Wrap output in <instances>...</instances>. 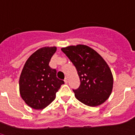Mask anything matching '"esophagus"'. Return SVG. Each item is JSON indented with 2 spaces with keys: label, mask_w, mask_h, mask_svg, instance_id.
<instances>
[{
  "label": "esophagus",
  "mask_w": 135,
  "mask_h": 135,
  "mask_svg": "<svg viewBox=\"0 0 135 135\" xmlns=\"http://www.w3.org/2000/svg\"><path fill=\"white\" fill-rule=\"evenodd\" d=\"M64 82H65V83H68V78H65V79H64Z\"/></svg>",
  "instance_id": "1"
}]
</instances>
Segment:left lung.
Masks as SVG:
<instances>
[{
    "label": "left lung",
    "instance_id": "left-lung-1",
    "mask_svg": "<svg viewBox=\"0 0 135 135\" xmlns=\"http://www.w3.org/2000/svg\"><path fill=\"white\" fill-rule=\"evenodd\" d=\"M61 51L75 66L80 85L73 91L77 99L90 107L102 104L109 98L113 84L111 69L104 59L90 47L69 46Z\"/></svg>",
    "mask_w": 135,
    "mask_h": 135
}]
</instances>
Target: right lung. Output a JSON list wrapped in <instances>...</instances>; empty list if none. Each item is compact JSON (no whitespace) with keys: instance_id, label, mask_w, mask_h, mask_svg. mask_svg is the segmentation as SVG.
Masks as SVG:
<instances>
[{"instance_id":"obj_1","label":"right lung","mask_w":135,"mask_h":135,"mask_svg":"<svg viewBox=\"0 0 135 135\" xmlns=\"http://www.w3.org/2000/svg\"><path fill=\"white\" fill-rule=\"evenodd\" d=\"M56 47H45L27 59L20 78V92L27 105L34 109H44L55 99L64 80L57 78V70L49 66Z\"/></svg>"}]
</instances>
